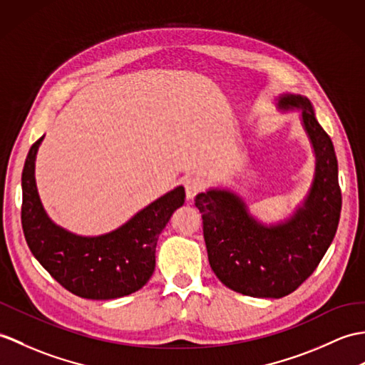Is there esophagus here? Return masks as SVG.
<instances>
[{
	"mask_svg": "<svg viewBox=\"0 0 365 365\" xmlns=\"http://www.w3.org/2000/svg\"><path fill=\"white\" fill-rule=\"evenodd\" d=\"M202 180L199 177H188V179L185 180V192H186V199H194V196L202 190Z\"/></svg>",
	"mask_w": 365,
	"mask_h": 365,
	"instance_id": "1",
	"label": "esophagus"
}]
</instances>
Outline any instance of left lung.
Listing matches in <instances>:
<instances>
[{"instance_id": "8db88e82", "label": "left lung", "mask_w": 365, "mask_h": 365, "mask_svg": "<svg viewBox=\"0 0 365 365\" xmlns=\"http://www.w3.org/2000/svg\"><path fill=\"white\" fill-rule=\"evenodd\" d=\"M275 103L279 113L299 110L314 154L312 182L292 213L266 224L238 192L219 186L194 199L215 275L235 292L259 299H282L314 272L334 240L342 207L333 141L309 99L283 93Z\"/></svg>"}]
</instances>
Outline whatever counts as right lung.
<instances>
[{"mask_svg":"<svg viewBox=\"0 0 365 365\" xmlns=\"http://www.w3.org/2000/svg\"><path fill=\"white\" fill-rule=\"evenodd\" d=\"M43 138L31 146L21 174V225L32 255L82 299L112 300L137 292L154 274L158 236L185 203V188L175 186L112 232L73 233L48 216L38 196L36 158Z\"/></svg>","mask_w":365,"mask_h":365,"instance_id":"add662e5","label":"right lung"}]
</instances>
